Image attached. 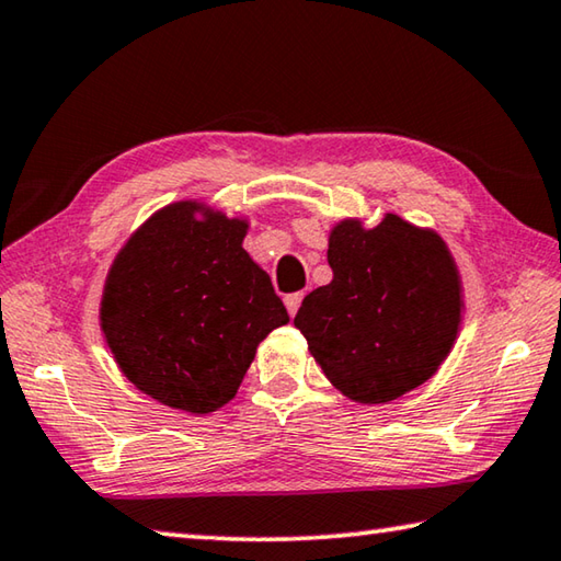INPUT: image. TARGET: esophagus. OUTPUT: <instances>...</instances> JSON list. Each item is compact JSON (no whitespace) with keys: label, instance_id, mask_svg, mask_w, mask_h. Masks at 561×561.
<instances>
[{"label":"esophagus","instance_id":"obj_1","mask_svg":"<svg viewBox=\"0 0 561 561\" xmlns=\"http://www.w3.org/2000/svg\"><path fill=\"white\" fill-rule=\"evenodd\" d=\"M300 302H302V293H290V296H286V308H288V312H290V318L298 312Z\"/></svg>","mask_w":561,"mask_h":561}]
</instances>
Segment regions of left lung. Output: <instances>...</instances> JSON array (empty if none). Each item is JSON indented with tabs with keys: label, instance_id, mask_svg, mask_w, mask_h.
<instances>
[{
	"label": "left lung",
	"instance_id": "8db88e82",
	"mask_svg": "<svg viewBox=\"0 0 561 561\" xmlns=\"http://www.w3.org/2000/svg\"><path fill=\"white\" fill-rule=\"evenodd\" d=\"M332 280L308 293L296 328L325 377L362 404H385L434 377L460 325V278L444 239L387 214L375 229L340 221Z\"/></svg>",
	"mask_w": 561,
	"mask_h": 561
}]
</instances>
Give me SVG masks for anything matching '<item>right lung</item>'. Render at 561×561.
<instances>
[{
  "label": "right lung",
  "instance_id": "1",
  "mask_svg": "<svg viewBox=\"0 0 561 561\" xmlns=\"http://www.w3.org/2000/svg\"><path fill=\"white\" fill-rule=\"evenodd\" d=\"M176 202L150 216L107 273L101 328L117 367L164 407L211 414L236 397L255 347L290 320L241 249L249 224Z\"/></svg>",
  "mask_w": 561,
  "mask_h": 561
}]
</instances>
